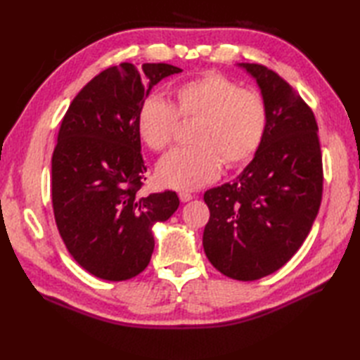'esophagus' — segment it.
Here are the masks:
<instances>
[{"label":"esophagus","mask_w":360,"mask_h":360,"mask_svg":"<svg viewBox=\"0 0 360 360\" xmlns=\"http://www.w3.org/2000/svg\"><path fill=\"white\" fill-rule=\"evenodd\" d=\"M179 200H181V202H187L190 200H193V195L188 192H179Z\"/></svg>","instance_id":"34e87169"}]
</instances>
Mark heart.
Instances as JSON below:
<instances>
[{"mask_svg": "<svg viewBox=\"0 0 360 360\" xmlns=\"http://www.w3.org/2000/svg\"><path fill=\"white\" fill-rule=\"evenodd\" d=\"M172 103L150 96L141 103L136 127L153 151H164L174 141L179 117L195 122L190 148H178L160 160L159 181L176 190H195L221 170L241 167L255 156L267 129L264 97L243 89L235 80L218 72L181 82L172 88Z\"/></svg>", "mask_w": 360, "mask_h": 360, "instance_id": "heart-1", "label": "heart"}]
</instances>
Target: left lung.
<instances>
[{
	"label": "left lung",
	"mask_w": 360,
	"mask_h": 360,
	"mask_svg": "<svg viewBox=\"0 0 360 360\" xmlns=\"http://www.w3.org/2000/svg\"><path fill=\"white\" fill-rule=\"evenodd\" d=\"M267 105L266 136L233 182L210 188L202 246L226 277L254 281L286 264L311 231L323 192L317 122L308 103L277 72L240 63Z\"/></svg>",
	"instance_id": "8db88e82"
}]
</instances>
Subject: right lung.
Segmentation results:
<instances>
[{
    "mask_svg": "<svg viewBox=\"0 0 360 360\" xmlns=\"http://www.w3.org/2000/svg\"><path fill=\"white\" fill-rule=\"evenodd\" d=\"M181 72L120 63L97 74L68 108L52 155V209L68 252L108 281L136 277L155 249L151 227L179 207L172 190L142 195L147 167L136 116L151 88Z\"/></svg>",
    "mask_w": 360,
    "mask_h": 360,
    "instance_id": "1",
    "label": "right lung"
}]
</instances>
